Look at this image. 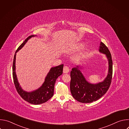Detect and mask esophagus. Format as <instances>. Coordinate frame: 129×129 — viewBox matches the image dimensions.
Returning <instances> with one entry per match:
<instances>
[{
	"instance_id": "obj_1",
	"label": "esophagus",
	"mask_w": 129,
	"mask_h": 129,
	"mask_svg": "<svg viewBox=\"0 0 129 129\" xmlns=\"http://www.w3.org/2000/svg\"><path fill=\"white\" fill-rule=\"evenodd\" d=\"M69 69L68 67H67L66 66L64 67V68H63V72L64 73H67L69 72Z\"/></svg>"
}]
</instances>
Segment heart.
Returning a JSON list of instances; mask_svg holds the SVG:
<instances>
[{"instance_id":"heart-1","label":"heart","mask_w":129,"mask_h":129,"mask_svg":"<svg viewBox=\"0 0 129 129\" xmlns=\"http://www.w3.org/2000/svg\"><path fill=\"white\" fill-rule=\"evenodd\" d=\"M83 44H81V45H80L77 48H81L82 47H83ZM82 57V54H78L75 55V56H73L72 59H73V60H74L75 61L78 62V61H79L81 59Z\"/></svg>"}]
</instances>
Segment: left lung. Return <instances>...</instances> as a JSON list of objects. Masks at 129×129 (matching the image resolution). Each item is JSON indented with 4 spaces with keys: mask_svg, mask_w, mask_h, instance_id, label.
<instances>
[{
    "mask_svg": "<svg viewBox=\"0 0 129 129\" xmlns=\"http://www.w3.org/2000/svg\"><path fill=\"white\" fill-rule=\"evenodd\" d=\"M100 52L104 53L108 60L109 70L103 82L96 84L88 83L80 70V66H77L70 72V91L75 100L82 103H89L96 101L102 97L108 91L111 83L113 73V64L111 53L108 47L101 42Z\"/></svg>",
    "mask_w": 129,
    "mask_h": 129,
    "instance_id": "obj_1",
    "label": "left lung"
}]
</instances>
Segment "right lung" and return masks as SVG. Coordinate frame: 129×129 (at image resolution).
Instances as JSON below:
<instances>
[{"instance_id":"add662e5","label":"right lung","mask_w":129,"mask_h":129,"mask_svg":"<svg viewBox=\"0 0 129 129\" xmlns=\"http://www.w3.org/2000/svg\"><path fill=\"white\" fill-rule=\"evenodd\" d=\"M34 36V35L29 36L16 50L14 57L13 63V78L15 86L20 96L24 100L31 104L39 105L46 102L53 96L55 83L57 79L62 74L64 65L61 64L56 67H52L46 77L44 83L41 87L37 90L30 92H27L23 90L18 82L15 72L16 52L24 45L28 39Z\"/></svg>"}]
</instances>
